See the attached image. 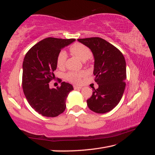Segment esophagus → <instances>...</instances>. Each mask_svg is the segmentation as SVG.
Returning a JSON list of instances; mask_svg holds the SVG:
<instances>
[{
    "label": "esophagus",
    "mask_w": 155,
    "mask_h": 155,
    "mask_svg": "<svg viewBox=\"0 0 155 155\" xmlns=\"http://www.w3.org/2000/svg\"><path fill=\"white\" fill-rule=\"evenodd\" d=\"M82 88V87L81 86H77V85H74V90H80V89Z\"/></svg>",
    "instance_id": "obj_1"
}]
</instances>
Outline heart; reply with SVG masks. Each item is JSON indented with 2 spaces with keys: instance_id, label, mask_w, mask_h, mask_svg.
<instances>
[{
  "instance_id": "1",
  "label": "heart",
  "mask_w": 155,
  "mask_h": 155,
  "mask_svg": "<svg viewBox=\"0 0 155 155\" xmlns=\"http://www.w3.org/2000/svg\"><path fill=\"white\" fill-rule=\"evenodd\" d=\"M70 51L72 54L80 59L81 61H85L91 56V50L87 46L83 45L81 43H75L70 46ZM67 59L66 52L61 51L59 52L57 57L56 64L57 66L59 69H63L65 67V64ZM85 75V72H69L65 74V78L67 81L72 83H78L80 82L81 78Z\"/></svg>"
}]
</instances>
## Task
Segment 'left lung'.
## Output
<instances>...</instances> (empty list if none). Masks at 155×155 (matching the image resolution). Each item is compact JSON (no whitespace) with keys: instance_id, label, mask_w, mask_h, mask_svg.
<instances>
[{"instance_id":"1","label":"left lung","mask_w":155,"mask_h":155,"mask_svg":"<svg viewBox=\"0 0 155 155\" xmlns=\"http://www.w3.org/2000/svg\"><path fill=\"white\" fill-rule=\"evenodd\" d=\"M94 57V74L98 89H93L87 106L97 114H105L117 105L124 94L127 78L126 61L116 47L98 37L78 39Z\"/></svg>"}]
</instances>
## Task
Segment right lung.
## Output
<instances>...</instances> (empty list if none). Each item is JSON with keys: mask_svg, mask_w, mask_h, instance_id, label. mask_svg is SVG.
I'll list each match as a JSON object with an SVG mask.
<instances>
[{"mask_svg": "<svg viewBox=\"0 0 155 155\" xmlns=\"http://www.w3.org/2000/svg\"><path fill=\"white\" fill-rule=\"evenodd\" d=\"M74 41L75 39L47 38L34 45L25 57L23 91L31 107L43 116L56 117L65 111L72 85L62 82L60 87L51 89L49 83L55 77L53 72L57 68L59 52Z\"/></svg>", "mask_w": 155, "mask_h": 155, "instance_id": "1", "label": "right lung"}]
</instances>
